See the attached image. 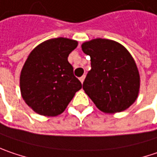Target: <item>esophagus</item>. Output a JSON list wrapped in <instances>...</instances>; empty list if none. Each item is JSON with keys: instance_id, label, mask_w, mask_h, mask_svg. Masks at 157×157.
<instances>
[{"instance_id": "obj_1", "label": "esophagus", "mask_w": 157, "mask_h": 157, "mask_svg": "<svg viewBox=\"0 0 157 157\" xmlns=\"http://www.w3.org/2000/svg\"><path fill=\"white\" fill-rule=\"evenodd\" d=\"M79 80L81 81V83H83V81L85 80V75H83L82 77H80V78H79Z\"/></svg>"}]
</instances>
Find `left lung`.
<instances>
[{"mask_svg":"<svg viewBox=\"0 0 157 157\" xmlns=\"http://www.w3.org/2000/svg\"><path fill=\"white\" fill-rule=\"evenodd\" d=\"M82 51L90 56L83 89L104 113H120L137 99L140 74L127 49L113 40L96 38L82 44Z\"/></svg>","mask_w":157,"mask_h":157,"instance_id":"obj_1","label":"left lung"}]
</instances>
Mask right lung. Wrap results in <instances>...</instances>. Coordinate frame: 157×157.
<instances>
[{
  "instance_id": "right-lung-1",
  "label": "right lung",
  "mask_w": 157,
  "mask_h": 157,
  "mask_svg": "<svg viewBox=\"0 0 157 157\" xmlns=\"http://www.w3.org/2000/svg\"><path fill=\"white\" fill-rule=\"evenodd\" d=\"M77 46L75 40L58 37L40 44L28 55L20 74V91L26 104L38 114H61L82 87L68 62Z\"/></svg>"
}]
</instances>
